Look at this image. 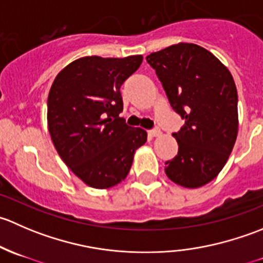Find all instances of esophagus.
I'll list each match as a JSON object with an SVG mask.
<instances>
[{"label": "esophagus", "instance_id": "obj_1", "mask_svg": "<svg viewBox=\"0 0 263 263\" xmlns=\"http://www.w3.org/2000/svg\"><path fill=\"white\" fill-rule=\"evenodd\" d=\"M147 134L150 135L151 137H156V136H160L161 131H160V128H158V127H155V128H153V129H148Z\"/></svg>", "mask_w": 263, "mask_h": 263}]
</instances>
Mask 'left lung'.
<instances>
[{"label":"left lung","instance_id":"left-lung-1","mask_svg":"<svg viewBox=\"0 0 263 263\" xmlns=\"http://www.w3.org/2000/svg\"><path fill=\"white\" fill-rule=\"evenodd\" d=\"M169 103L184 124L173 134L178 155L165 161L171 181L187 188L211 182L232 153L238 134V94L229 70L211 52L179 43L146 57Z\"/></svg>","mask_w":263,"mask_h":263}]
</instances>
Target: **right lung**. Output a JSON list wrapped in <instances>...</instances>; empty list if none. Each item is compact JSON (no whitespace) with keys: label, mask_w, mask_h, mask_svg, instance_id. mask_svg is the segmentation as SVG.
Masks as SVG:
<instances>
[{"label":"right lung","mask_w":263,"mask_h":263,"mask_svg":"<svg viewBox=\"0 0 263 263\" xmlns=\"http://www.w3.org/2000/svg\"><path fill=\"white\" fill-rule=\"evenodd\" d=\"M142 62L124 58L82 57L66 66L48 95V129L66 165L87 185L109 188L123 181L136 148L146 142L142 128L128 126L121 86Z\"/></svg>","instance_id":"obj_1"}]
</instances>
